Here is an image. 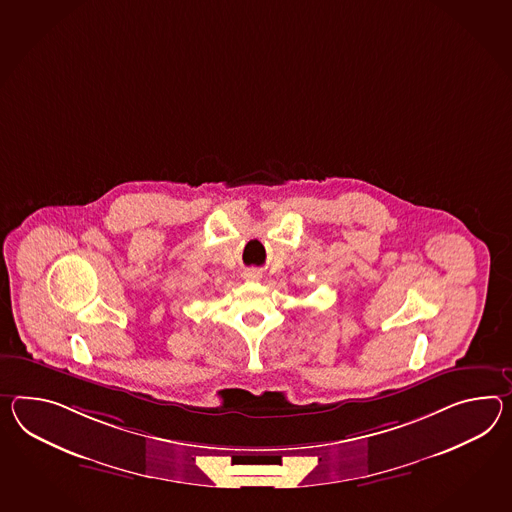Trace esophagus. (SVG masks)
I'll return each mask as SVG.
<instances>
[{
    "mask_svg": "<svg viewBox=\"0 0 512 512\" xmlns=\"http://www.w3.org/2000/svg\"><path fill=\"white\" fill-rule=\"evenodd\" d=\"M244 279H248V281H259V279H261V272L255 270V268H250V270L244 272Z\"/></svg>",
    "mask_w": 512,
    "mask_h": 512,
    "instance_id": "1",
    "label": "esophagus"
}]
</instances>
